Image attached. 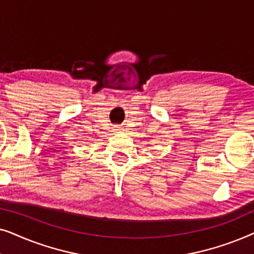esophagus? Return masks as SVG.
<instances>
[{
    "label": "esophagus",
    "mask_w": 254,
    "mask_h": 254,
    "mask_svg": "<svg viewBox=\"0 0 254 254\" xmlns=\"http://www.w3.org/2000/svg\"><path fill=\"white\" fill-rule=\"evenodd\" d=\"M121 127L120 126H114V131H120Z\"/></svg>",
    "instance_id": "obj_1"
}]
</instances>
